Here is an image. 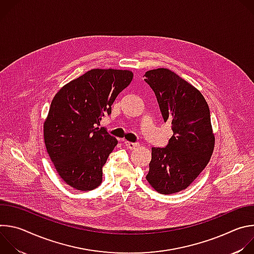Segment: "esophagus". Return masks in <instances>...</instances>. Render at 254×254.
<instances>
[{"mask_svg": "<svg viewBox=\"0 0 254 254\" xmlns=\"http://www.w3.org/2000/svg\"><path fill=\"white\" fill-rule=\"evenodd\" d=\"M138 146H139L138 142H130V141L125 140V147H126L127 150H134V149L138 148Z\"/></svg>", "mask_w": 254, "mask_h": 254, "instance_id": "esophagus-1", "label": "esophagus"}]
</instances>
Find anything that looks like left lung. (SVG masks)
I'll list each match as a JSON object with an SVG mask.
<instances>
[{
	"label": "left lung",
	"mask_w": 254,
	"mask_h": 254,
	"mask_svg": "<svg viewBox=\"0 0 254 254\" xmlns=\"http://www.w3.org/2000/svg\"><path fill=\"white\" fill-rule=\"evenodd\" d=\"M164 122L173 135L165 148H152L147 180L162 194L186 189L208 164L214 149L209 106L199 90L167 68L147 71Z\"/></svg>",
	"instance_id": "1"
}]
</instances>
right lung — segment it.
Segmentation results:
<instances>
[{
  "label": "right lung",
  "instance_id": "right-lung-1",
  "mask_svg": "<svg viewBox=\"0 0 254 254\" xmlns=\"http://www.w3.org/2000/svg\"><path fill=\"white\" fill-rule=\"evenodd\" d=\"M132 76L128 70L92 69L54 96L44 124L45 146L70 187L90 191L100 185L102 167L118 140L98 127Z\"/></svg>",
  "mask_w": 254,
  "mask_h": 254
}]
</instances>
